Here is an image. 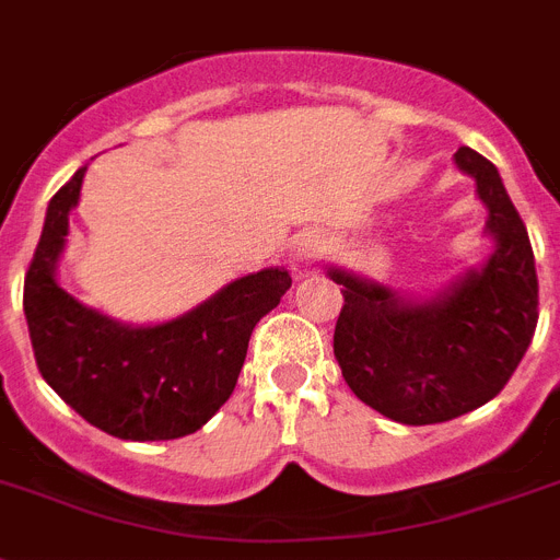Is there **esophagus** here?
Returning a JSON list of instances; mask_svg holds the SVG:
<instances>
[{
    "instance_id": "obj_1",
    "label": "esophagus",
    "mask_w": 560,
    "mask_h": 560,
    "mask_svg": "<svg viewBox=\"0 0 560 560\" xmlns=\"http://www.w3.org/2000/svg\"><path fill=\"white\" fill-rule=\"evenodd\" d=\"M324 253V242L318 236H304L293 244V253H290V267L293 270H307L310 265H316Z\"/></svg>"
}]
</instances>
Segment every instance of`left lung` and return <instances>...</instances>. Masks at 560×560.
<instances>
[{"label": "left lung", "instance_id": "1", "mask_svg": "<svg viewBox=\"0 0 560 560\" xmlns=\"http://www.w3.org/2000/svg\"><path fill=\"white\" fill-rule=\"evenodd\" d=\"M455 164L476 178L495 253L432 302H404L382 284L330 270L345 284L332 352L361 401L401 424H439L495 398L538 324V276L527 224L495 164L472 148Z\"/></svg>", "mask_w": 560, "mask_h": 560}]
</instances>
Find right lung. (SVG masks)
Wrapping results in <instances>:
<instances>
[{
  "instance_id": "add662e5",
  "label": "right lung",
  "mask_w": 560,
  "mask_h": 560,
  "mask_svg": "<svg viewBox=\"0 0 560 560\" xmlns=\"http://www.w3.org/2000/svg\"><path fill=\"white\" fill-rule=\"evenodd\" d=\"M88 167L48 205L42 238L25 272V318L42 378L88 424L125 441L182 439L208 424L242 373L250 332L293 279L261 270L236 279L185 316L156 327H125L88 310L56 284Z\"/></svg>"
}]
</instances>
